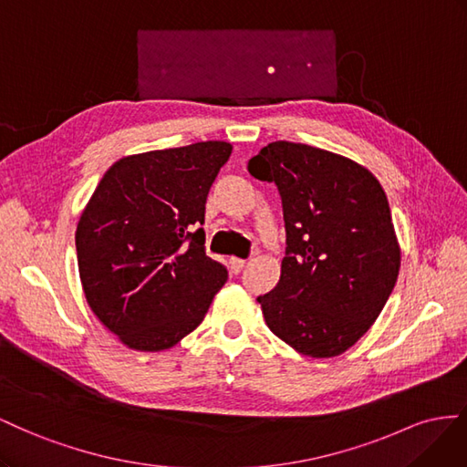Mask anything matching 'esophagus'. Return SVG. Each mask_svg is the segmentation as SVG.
Wrapping results in <instances>:
<instances>
[{"label": "esophagus", "instance_id": "esophagus-1", "mask_svg": "<svg viewBox=\"0 0 467 467\" xmlns=\"http://www.w3.org/2000/svg\"><path fill=\"white\" fill-rule=\"evenodd\" d=\"M231 270L234 272V274H238V272H243V268L246 265V260H243V258H231Z\"/></svg>", "mask_w": 467, "mask_h": 467}]
</instances>
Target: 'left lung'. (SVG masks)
Returning a JSON list of instances; mask_svg holds the SVG:
<instances>
[{
    "label": "left lung",
    "instance_id": "obj_1",
    "mask_svg": "<svg viewBox=\"0 0 467 467\" xmlns=\"http://www.w3.org/2000/svg\"><path fill=\"white\" fill-rule=\"evenodd\" d=\"M248 170L275 182L287 234L279 282L258 297L264 321L303 356H340L376 323L401 268L381 183L350 158L287 140Z\"/></svg>",
    "mask_w": 467,
    "mask_h": 467
}]
</instances>
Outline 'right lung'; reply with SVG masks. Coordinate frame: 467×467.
<instances>
[{"label":"right lung","mask_w":467,"mask_h":467,"mask_svg":"<svg viewBox=\"0 0 467 467\" xmlns=\"http://www.w3.org/2000/svg\"><path fill=\"white\" fill-rule=\"evenodd\" d=\"M233 152L224 140L123 156L76 229L86 301L127 348L162 352L202 325L226 282L205 254V202Z\"/></svg>","instance_id":"right-lung-1"}]
</instances>
